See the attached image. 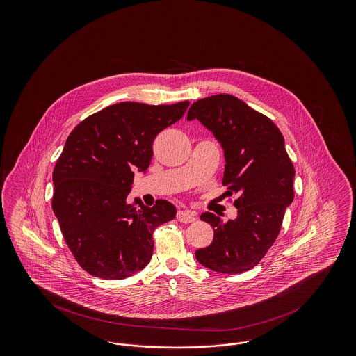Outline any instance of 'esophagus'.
Segmentation results:
<instances>
[{
  "mask_svg": "<svg viewBox=\"0 0 356 356\" xmlns=\"http://www.w3.org/2000/svg\"><path fill=\"white\" fill-rule=\"evenodd\" d=\"M177 220L181 221V222H192V221L196 220V212L193 211H189V209H180L177 212Z\"/></svg>",
  "mask_w": 356,
  "mask_h": 356,
  "instance_id": "34e87169",
  "label": "esophagus"
}]
</instances>
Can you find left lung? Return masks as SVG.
I'll return each instance as SVG.
<instances>
[{
  "mask_svg": "<svg viewBox=\"0 0 356 356\" xmlns=\"http://www.w3.org/2000/svg\"><path fill=\"white\" fill-rule=\"evenodd\" d=\"M197 119L224 149L222 186L237 195L235 220L222 222L204 212L213 228L212 243L195 252L200 264L221 273H240L259 264L280 232L293 200L295 168L284 137L271 119L232 95L193 102L186 120Z\"/></svg>",
  "mask_w": 356,
  "mask_h": 356,
  "instance_id": "left-lung-1",
  "label": "left lung"
}]
</instances>
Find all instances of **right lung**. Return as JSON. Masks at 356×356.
I'll use <instances>...</instances> for the list:
<instances>
[{"label":"right lung","instance_id":"right-lung-1","mask_svg":"<svg viewBox=\"0 0 356 356\" xmlns=\"http://www.w3.org/2000/svg\"><path fill=\"white\" fill-rule=\"evenodd\" d=\"M189 102H125L83 120L68 136L53 170V212L70 252L92 276L119 280L143 270L153 231L176 216L167 200L153 207L127 196L135 170L145 172L156 136L186 113Z\"/></svg>","mask_w":356,"mask_h":356}]
</instances>
